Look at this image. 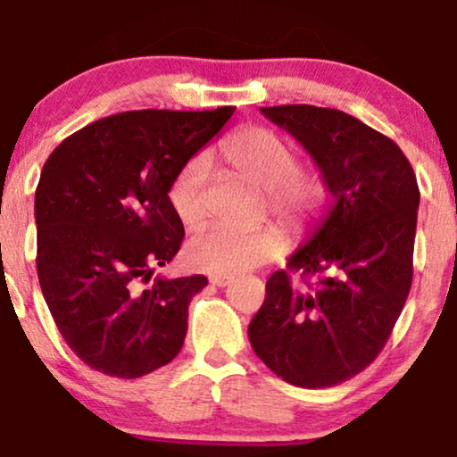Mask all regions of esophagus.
Segmentation results:
<instances>
[{
	"label": "esophagus",
	"instance_id": "34e87169",
	"mask_svg": "<svg viewBox=\"0 0 457 457\" xmlns=\"http://www.w3.org/2000/svg\"><path fill=\"white\" fill-rule=\"evenodd\" d=\"M232 281H234V277H229V275H212L211 277V283H212V286H217V287L229 286Z\"/></svg>",
	"mask_w": 457,
	"mask_h": 457
}]
</instances>
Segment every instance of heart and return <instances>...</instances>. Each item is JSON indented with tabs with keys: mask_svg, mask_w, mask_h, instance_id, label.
Wrapping results in <instances>:
<instances>
[{
	"mask_svg": "<svg viewBox=\"0 0 457 457\" xmlns=\"http://www.w3.org/2000/svg\"><path fill=\"white\" fill-rule=\"evenodd\" d=\"M223 159L236 171L251 178L266 191L269 211L292 232H303L322 212L327 182L318 171H303L295 145L275 130L249 127L238 130L221 145ZM211 161L206 154L191 156L176 171L170 185V204L185 225H197L208 214ZM286 251V238L277 228L251 232L212 225L187 243L185 255L191 269L211 275H238L258 269Z\"/></svg>",
	"mask_w": 457,
	"mask_h": 457,
	"instance_id": "obj_1",
	"label": "heart"
}]
</instances>
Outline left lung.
Masks as SVG:
<instances>
[{
  "label": "left lung",
  "instance_id": "8db88e82",
  "mask_svg": "<svg viewBox=\"0 0 457 457\" xmlns=\"http://www.w3.org/2000/svg\"><path fill=\"white\" fill-rule=\"evenodd\" d=\"M316 161L335 204L307 245L266 281L249 324L255 354L279 378L327 389L385 348L412 283L419 187L395 141L313 104L262 107Z\"/></svg>",
  "mask_w": 457,
  "mask_h": 457
}]
</instances>
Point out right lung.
I'll return each mask as SVG.
<instances>
[{"instance_id":"right-lung-1","label":"right lung","mask_w":457,"mask_h":457,"mask_svg":"<svg viewBox=\"0 0 457 457\" xmlns=\"http://www.w3.org/2000/svg\"><path fill=\"white\" fill-rule=\"evenodd\" d=\"M232 113H115L46 159L34 204L38 281L62 337L92 370L139 378L180 353L188 303L208 279L154 277L185 238L170 185Z\"/></svg>"}]
</instances>
